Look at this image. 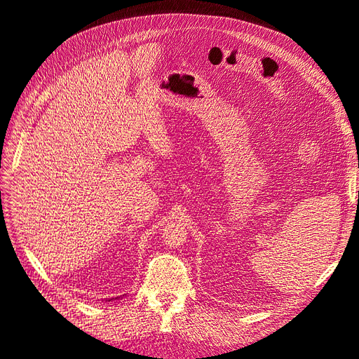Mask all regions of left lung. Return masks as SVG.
<instances>
[{"instance_id": "obj_1", "label": "left lung", "mask_w": 359, "mask_h": 359, "mask_svg": "<svg viewBox=\"0 0 359 359\" xmlns=\"http://www.w3.org/2000/svg\"><path fill=\"white\" fill-rule=\"evenodd\" d=\"M358 198H359V196H358Z\"/></svg>"}]
</instances>
